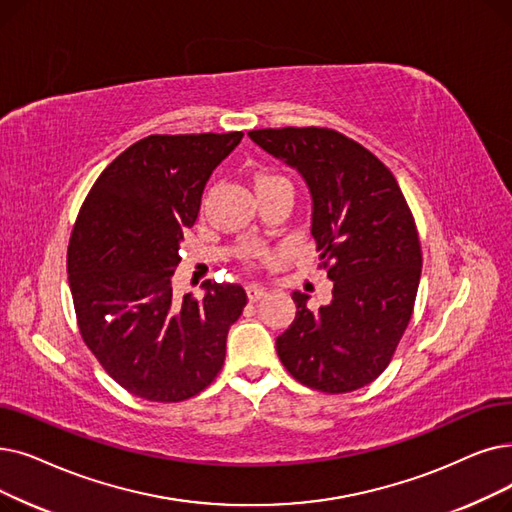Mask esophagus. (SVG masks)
Wrapping results in <instances>:
<instances>
[{
	"instance_id": "34e87169",
	"label": "esophagus",
	"mask_w": 512,
	"mask_h": 512,
	"mask_svg": "<svg viewBox=\"0 0 512 512\" xmlns=\"http://www.w3.org/2000/svg\"><path fill=\"white\" fill-rule=\"evenodd\" d=\"M247 295H249L251 301H259V299H263L265 295H268V288L261 286V284H249L247 286Z\"/></svg>"
}]
</instances>
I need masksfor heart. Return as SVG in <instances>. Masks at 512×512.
<instances>
[{
  "instance_id": "b5f03b06",
  "label": "heart",
  "mask_w": 512,
  "mask_h": 512,
  "mask_svg": "<svg viewBox=\"0 0 512 512\" xmlns=\"http://www.w3.org/2000/svg\"><path fill=\"white\" fill-rule=\"evenodd\" d=\"M282 177H276V175H265V173H259L255 177V184H263V182H280Z\"/></svg>"
}]
</instances>
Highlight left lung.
<instances>
[{"label": "left lung", "mask_w": 512, "mask_h": 512, "mask_svg": "<svg viewBox=\"0 0 512 512\" xmlns=\"http://www.w3.org/2000/svg\"><path fill=\"white\" fill-rule=\"evenodd\" d=\"M249 138L301 173L311 236L332 280V299L318 311L293 291L297 316L276 339L280 360L311 389H360L387 368L412 318L422 255L406 198L393 173L343 133L284 127Z\"/></svg>", "instance_id": "1"}]
</instances>
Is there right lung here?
Masks as SVG:
<instances>
[{
  "instance_id": "add662e5",
  "label": "right lung",
  "mask_w": 512,
  "mask_h": 512,
  "mask_svg": "<svg viewBox=\"0 0 512 512\" xmlns=\"http://www.w3.org/2000/svg\"><path fill=\"white\" fill-rule=\"evenodd\" d=\"M242 136L136 142L100 173L75 221L66 268L81 337L123 389L148 402H184L211 385L247 305L240 284L205 280L203 299L173 293L184 232Z\"/></svg>"
}]
</instances>
